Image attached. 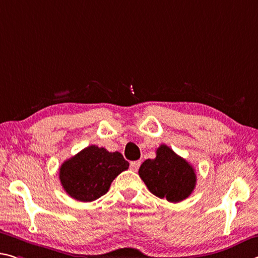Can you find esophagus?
Returning <instances> with one entry per match:
<instances>
[{"label": "esophagus", "instance_id": "1", "mask_svg": "<svg viewBox=\"0 0 258 258\" xmlns=\"http://www.w3.org/2000/svg\"><path fill=\"white\" fill-rule=\"evenodd\" d=\"M141 165V162L140 161H134V162H131L130 164V169L132 171H138L139 167Z\"/></svg>", "mask_w": 258, "mask_h": 258}]
</instances>
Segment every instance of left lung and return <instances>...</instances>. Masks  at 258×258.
<instances>
[{"instance_id": "left-lung-1", "label": "left lung", "mask_w": 258, "mask_h": 258, "mask_svg": "<svg viewBox=\"0 0 258 258\" xmlns=\"http://www.w3.org/2000/svg\"><path fill=\"white\" fill-rule=\"evenodd\" d=\"M139 175L150 193L172 203L187 199L196 185L194 167L166 145L158 147L154 159L142 163Z\"/></svg>"}]
</instances>
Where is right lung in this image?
Here are the masks:
<instances>
[{
	"instance_id": "obj_1",
	"label": "right lung",
	"mask_w": 258,
	"mask_h": 258,
	"mask_svg": "<svg viewBox=\"0 0 258 258\" xmlns=\"http://www.w3.org/2000/svg\"><path fill=\"white\" fill-rule=\"evenodd\" d=\"M128 166L118 151L110 153L92 145L60 165L59 180L71 198L92 202L107 193L113 179Z\"/></svg>"
}]
</instances>
